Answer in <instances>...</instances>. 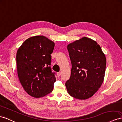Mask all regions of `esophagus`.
<instances>
[{"instance_id":"1","label":"esophagus","mask_w":122,"mask_h":122,"mask_svg":"<svg viewBox=\"0 0 122 122\" xmlns=\"http://www.w3.org/2000/svg\"><path fill=\"white\" fill-rule=\"evenodd\" d=\"M57 76H58V77H60V76H61V73H60V72H58V73H57Z\"/></svg>"}]
</instances>
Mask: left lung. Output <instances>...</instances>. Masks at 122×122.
<instances>
[{
  "instance_id": "8db88e82",
  "label": "left lung",
  "mask_w": 122,
  "mask_h": 122,
  "mask_svg": "<svg viewBox=\"0 0 122 122\" xmlns=\"http://www.w3.org/2000/svg\"><path fill=\"white\" fill-rule=\"evenodd\" d=\"M71 63L70 79L65 82L69 94L86 99L97 91L105 76L106 59L96 42L83 37L67 46Z\"/></svg>"
}]
</instances>
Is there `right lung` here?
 <instances>
[{
	"label": "right lung",
	"instance_id": "1",
	"mask_svg": "<svg viewBox=\"0 0 122 122\" xmlns=\"http://www.w3.org/2000/svg\"><path fill=\"white\" fill-rule=\"evenodd\" d=\"M55 43L43 36L31 37L18 48L16 54L18 78L26 92L39 98L51 93L56 81L51 68Z\"/></svg>",
	"mask_w": 122,
	"mask_h": 122
}]
</instances>
